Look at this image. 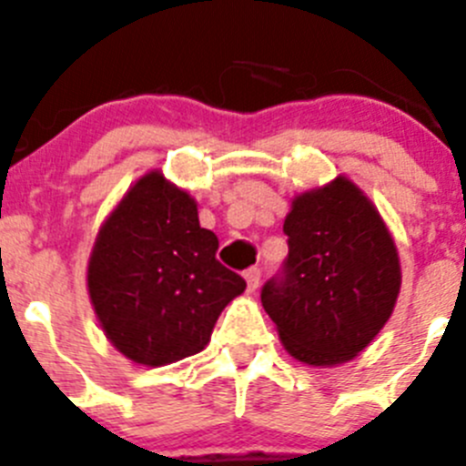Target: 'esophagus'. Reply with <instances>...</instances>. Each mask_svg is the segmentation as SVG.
<instances>
[{
  "label": "esophagus",
  "instance_id": "esophagus-1",
  "mask_svg": "<svg viewBox=\"0 0 466 466\" xmlns=\"http://www.w3.org/2000/svg\"><path fill=\"white\" fill-rule=\"evenodd\" d=\"M243 275H246L248 289H250V291H255V289L259 287V282H261V270L259 268H248Z\"/></svg>",
  "mask_w": 466,
  "mask_h": 466
}]
</instances>
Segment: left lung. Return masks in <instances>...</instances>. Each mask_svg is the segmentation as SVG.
Instances as JSON below:
<instances>
[{
	"instance_id": "8db88e82",
	"label": "left lung",
	"mask_w": 466,
	"mask_h": 466,
	"mask_svg": "<svg viewBox=\"0 0 466 466\" xmlns=\"http://www.w3.org/2000/svg\"><path fill=\"white\" fill-rule=\"evenodd\" d=\"M289 255L261 287L284 348L314 367L348 362L390 320L400 289L399 252L376 207L339 177L293 200Z\"/></svg>"
}]
</instances>
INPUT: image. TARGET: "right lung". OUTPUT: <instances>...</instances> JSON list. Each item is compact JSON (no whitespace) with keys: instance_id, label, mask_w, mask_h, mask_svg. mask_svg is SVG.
I'll use <instances>...</instances> for the list:
<instances>
[{"instance_id":"obj_1","label":"right lung","mask_w":466,"mask_h":466,"mask_svg":"<svg viewBox=\"0 0 466 466\" xmlns=\"http://www.w3.org/2000/svg\"><path fill=\"white\" fill-rule=\"evenodd\" d=\"M216 250L187 191L161 173L138 179L99 229L88 264L90 302L113 346L146 367L200 353L246 289Z\"/></svg>"}]
</instances>
